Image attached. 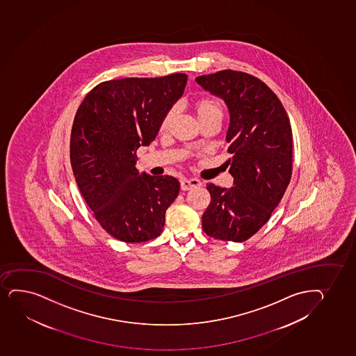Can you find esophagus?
Returning <instances> with one entry per match:
<instances>
[{"instance_id":"esophagus-1","label":"esophagus","mask_w":356,"mask_h":356,"mask_svg":"<svg viewBox=\"0 0 356 356\" xmlns=\"http://www.w3.org/2000/svg\"><path fill=\"white\" fill-rule=\"evenodd\" d=\"M200 186H202V181L196 179V178H191V179L181 178L180 179V188L184 191H188V190H191L193 188H200Z\"/></svg>"}]
</instances>
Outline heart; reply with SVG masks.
<instances>
[{"label":"heart","mask_w":356,"mask_h":356,"mask_svg":"<svg viewBox=\"0 0 356 356\" xmlns=\"http://www.w3.org/2000/svg\"><path fill=\"white\" fill-rule=\"evenodd\" d=\"M193 109L196 114L198 122L200 121H207V120L220 119L222 120L223 116V111L220 103L213 98H200L197 99L196 102L193 104ZM176 108H171L170 111L165 114L161 122H160V131H168L171 126L172 121L176 116Z\"/></svg>","instance_id":"obj_1"}]
</instances>
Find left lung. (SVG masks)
Here are the masks:
<instances>
[{"instance_id":"8db88e82","label":"left lung","mask_w":356,"mask_h":356,"mask_svg":"<svg viewBox=\"0 0 356 356\" xmlns=\"http://www.w3.org/2000/svg\"><path fill=\"white\" fill-rule=\"evenodd\" d=\"M228 108L227 160L232 188L208 184L211 200L203 230L223 241L243 242L270 220L290 183L292 129L277 95L259 78L233 70L196 78Z\"/></svg>"}]
</instances>
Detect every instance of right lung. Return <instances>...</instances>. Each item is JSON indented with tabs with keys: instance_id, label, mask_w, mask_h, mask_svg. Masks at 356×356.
<instances>
[{
	"instance_id": "1",
	"label": "right lung",
	"mask_w": 356,
	"mask_h": 356,
	"mask_svg": "<svg viewBox=\"0 0 356 356\" xmlns=\"http://www.w3.org/2000/svg\"><path fill=\"white\" fill-rule=\"evenodd\" d=\"M188 76L122 78L95 86L74 116L70 159L79 191L106 233L138 243L159 236L179 193L178 179L135 168L140 146L156 139Z\"/></svg>"
}]
</instances>
